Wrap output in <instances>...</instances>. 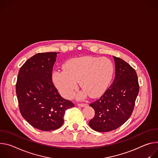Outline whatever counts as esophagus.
Masks as SVG:
<instances>
[{"mask_svg":"<svg viewBox=\"0 0 158 158\" xmlns=\"http://www.w3.org/2000/svg\"><path fill=\"white\" fill-rule=\"evenodd\" d=\"M78 106H80V107H83L86 106L87 104H86V103H78Z\"/></svg>","mask_w":158,"mask_h":158,"instance_id":"obj_1","label":"esophagus"}]
</instances>
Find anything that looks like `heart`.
<instances>
[{"instance_id":"heart-1","label":"heart","mask_w":158,"mask_h":158,"mask_svg":"<svg viewBox=\"0 0 158 158\" xmlns=\"http://www.w3.org/2000/svg\"><path fill=\"white\" fill-rule=\"evenodd\" d=\"M114 72L112 63L107 58L84 56L68 61L63 70L52 74V80L60 94L70 98L78 87L85 91L79 95L84 98L87 94L92 98L102 95L107 90Z\"/></svg>"}]
</instances>
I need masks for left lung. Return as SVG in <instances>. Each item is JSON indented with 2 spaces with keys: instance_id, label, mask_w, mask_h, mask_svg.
Wrapping results in <instances>:
<instances>
[{
  "instance_id": "left-lung-1",
  "label": "left lung",
  "mask_w": 158,
  "mask_h": 158,
  "mask_svg": "<svg viewBox=\"0 0 158 158\" xmlns=\"http://www.w3.org/2000/svg\"><path fill=\"white\" fill-rule=\"evenodd\" d=\"M114 58L115 75L113 83L99 99L90 104L95 115L89 126L97 132H109L124 124L133 112L139 94L135 69L123 60Z\"/></svg>"
}]
</instances>
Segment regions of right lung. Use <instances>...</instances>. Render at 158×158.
Listing matches in <instances>:
<instances>
[{"label": "right lung", "instance_id": "1", "mask_svg": "<svg viewBox=\"0 0 158 158\" xmlns=\"http://www.w3.org/2000/svg\"><path fill=\"white\" fill-rule=\"evenodd\" d=\"M60 52H40L21 67L15 85L20 112L32 127L43 131L60 128L74 103L63 98L52 83V72Z\"/></svg>", "mask_w": 158, "mask_h": 158}]
</instances>
